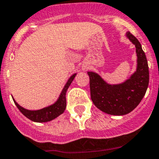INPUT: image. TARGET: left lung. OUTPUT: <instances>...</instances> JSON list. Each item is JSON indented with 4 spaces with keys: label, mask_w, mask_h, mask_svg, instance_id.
I'll return each instance as SVG.
<instances>
[{
    "label": "left lung",
    "mask_w": 159,
    "mask_h": 159,
    "mask_svg": "<svg viewBox=\"0 0 159 159\" xmlns=\"http://www.w3.org/2000/svg\"><path fill=\"white\" fill-rule=\"evenodd\" d=\"M127 37L134 43L137 53V69L127 80L109 84L97 73L88 71L91 99L99 110L113 116H124L139 104L149 84V68L145 52L137 38L130 32Z\"/></svg>",
    "instance_id": "obj_1"
}]
</instances>
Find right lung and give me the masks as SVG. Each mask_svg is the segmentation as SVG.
<instances>
[{
  "label": "right lung",
  "instance_id": "obj_1",
  "mask_svg": "<svg viewBox=\"0 0 159 159\" xmlns=\"http://www.w3.org/2000/svg\"><path fill=\"white\" fill-rule=\"evenodd\" d=\"M76 75V73L73 74L67 80V84H65L64 88H63L62 92L60 93L59 99L57 101L55 102L54 104L48 106L47 107L42 108L40 110L37 111H30L27 110L25 108L22 107L20 106L17 102L15 101V99L12 98L17 108L20 110V111L23 114L25 117H27L30 120L33 122H36V123H45V122L51 121L52 119H56L60 116L61 114L64 113L66 108V92H67V88H69L71 85V82L74 80V78Z\"/></svg>",
  "mask_w": 159,
  "mask_h": 159
}]
</instances>
